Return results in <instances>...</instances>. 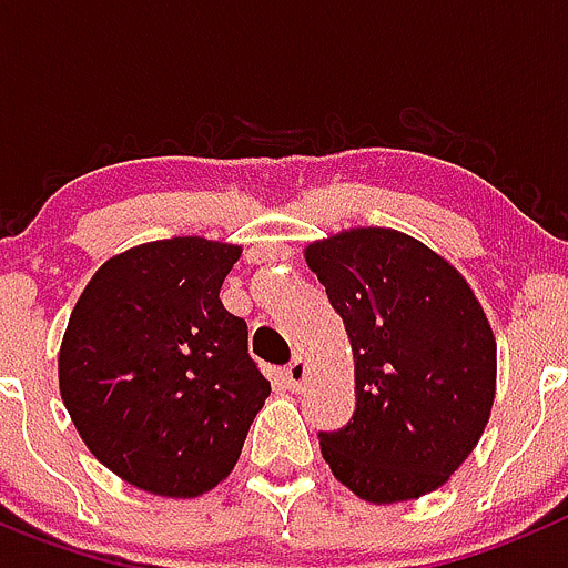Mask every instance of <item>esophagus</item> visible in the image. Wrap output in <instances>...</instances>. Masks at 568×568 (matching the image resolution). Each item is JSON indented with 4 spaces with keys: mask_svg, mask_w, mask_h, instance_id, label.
I'll return each mask as SVG.
<instances>
[{
    "mask_svg": "<svg viewBox=\"0 0 568 568\" xmlns=\"http://www.w3.org/2000/svg\"><path fill=\"white\" fill-rule=\"evenodd\" d=\"M305 374H308V366H305V359L303 357H294L288 363V366L283 368L285 386H288L291 392H300V386H303V383H305Z\"/></svg>",
    "mask_w": 568,
    "mask_h": 568,
    "instance_id": "34e87169",
    "label": "esophagus"
}]
</instances>
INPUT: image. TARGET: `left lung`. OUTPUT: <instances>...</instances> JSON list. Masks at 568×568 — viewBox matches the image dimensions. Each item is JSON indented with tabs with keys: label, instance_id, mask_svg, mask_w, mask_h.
<instances>
[{
	"label": "left lung",
	"instance_id": "left-lung-1",
	"mask_svg": "<svg viewBox=\"0 0 568 568\" xmlns=\"http://www.w3.org/2000/svg\"><path fill=\"white\" fill-rule=\"evenodd\" d=\"M354 354V414L320 432L334 477L368 503L440 489L495 403L497 345L466 280L414 236L352 229L305 248Z\"/></svg>",
	"mask_w": 568,
	"mask_h": 568
}]
</instances>
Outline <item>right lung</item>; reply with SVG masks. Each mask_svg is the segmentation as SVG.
Masks as SVG:
<instances>
[{
	"instance_id": "right-lung-1",
	"label": "right lung",
	"mask_w": 568,
	"mask_h": 568,
	"mask_svg": "<svg viewBox=\"0 0 568 568\" xmlns=\"http://www.w3.org/2000/svg\"><path fill=\"white\" fill-rule=\"evenodd\" d=\"M243 248L174 236L111 256L59 348V392L91 455L131 486L196 497L234 468L271 394L220 288Z\"/></svg>"
}]
</instances>
